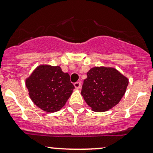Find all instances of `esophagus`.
I'll return each mask as SVG.
<instances>
[{
    "label": "esophagus",
    "mask_w": 153,
    "mask_h": 153,
    "mask_svg": "<svg viewBox=\"0 0 153 153\" xmlns=\"http://www.w3.org/2000/svg\"><path fill=\"white\" fill-rule=\"evenodd\" d=\"M74 86H75V89H79L80 88H81V83H80V82H76V83H74Z\"/></svg>",
    "instance_id": "34e87169"
}]
</instances>
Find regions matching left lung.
<instances>
[{
	"label": "left lung",
	"mask_w": 153,
	"mask_h": 153,
	"mask_svg": "<svg viewBox=\"0 0 153 153\" xmlns=\"http://www.w3.org/2000/svg\"><path fill=\"white\" fill-rule=\"evenodd\" d=\"M128 85V78L116 69L93 67L83 81L81 94L92 111L103 112L120 102Z\"/></svg>",
	"instance_id": "obj_1"
}]
</instances>
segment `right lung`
I'll return each instance as SVG.
<instances>
[{
    "mask_svg": "<svg viewBox=\"0 0 153 153\" xmlns=\"http://www.w3.org/2000/svg\"><path fill=\"white\" fill-rule=\"evenodd\" d=\"M33 103L45 111L60 110L71 96L75 86L68 73L59 66L39 65L25 81Z\"/></svg>",
    "mask_w": 153,
    "mask_h": 153,
    "instance_id": "obj_1",
    "label": "right lung"
}]
</instances>
